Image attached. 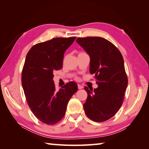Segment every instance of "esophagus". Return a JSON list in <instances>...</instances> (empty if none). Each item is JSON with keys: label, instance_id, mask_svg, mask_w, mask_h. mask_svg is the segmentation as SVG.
<instances>
[{"label": "esophagus", "instance_id": "esophagus-1", "mask_svg": "<svg viewBox=\"0 0 149 149\" xmlns=\"http://www.w3.org/2000/svg\"><path fill=\"white\" fill-rule=\"evenodd\" d=\"M77 87H78V89H83V88H84V86H83V85H78Z\"/></svg>", "mask_w": 149, "mask_h": 149}]
</instances>
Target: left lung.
<instances>
[{
  "mask_svg": "<svg viewBox=\"0 0 149 149\" xmlns=\"http://www.w3.org/2000/svg\"><path fill=\"white\" fill-rule=\"evenodd\" d=\"M76 42L89 54V72L95 74L98 85L94 91L85 87L87 93L85 112L93 121L104 122L120 109L127 87L123 56L112 42L102 37H79Z\"/></svg>",
  "mask_w": 149,
  "mask_h": 149,
  "instance_id": "8db88e82",
  "label": "left lung"
}]
</instances>
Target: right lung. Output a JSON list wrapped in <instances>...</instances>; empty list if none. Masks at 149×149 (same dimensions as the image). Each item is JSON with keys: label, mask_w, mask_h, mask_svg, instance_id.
I'll return each mask as SVG.
<instances>
[{"label": "right lung", "mask_w": 149, "mask_h": 149, "mask_svg": "<svg viewBox=\"0 0 149 149\" xmlns=\"http://www.w3.org/2000/svg\"><path fill=\"white\" fill-rule=\"evenodd\" d=\"M76 37L53 38L36 44L27 53L22 73V84L31 112L48 125L64 116L70 98L77 91L76 83L70 81L56 91L53 72L62 68L65 50Z\"/></svg>", "instance_id": "add662e5"}]
</instances>
